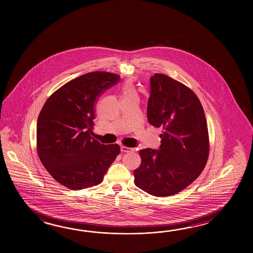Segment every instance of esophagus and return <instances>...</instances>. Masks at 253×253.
Returning a JSON list of instances; mask_svg holds the SVG:
<instances>
[{"label":"esophagus","mask_w":253,"mask_h":253,"mask_svg":"<svg viewBox=\"0 0 253 253\" xmlns=\"http://www.w3.org/2000/svg\"><path fill=\"white\" fill-rule=\"evenodd\" d=\"M132 151H134L133 148H130V147H127V146H124V145H122V146H121V152H124V153H129V152H132Z\"/></svg>","instance_id":"1"}]
</instances>
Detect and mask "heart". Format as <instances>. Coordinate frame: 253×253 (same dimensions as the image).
I'll use <instances>...</instances> for the list:
<instances>
[{"label":"heart","instance_id":"heart-1","mask_svg":"<svg viewBox=\"0 0 253 253\" xmlns=\"http://www.w3.org/2000/svg\"><path fill=\"white\" fill-rule=\"evenodd\" d=\"M132 97H136V92L134 90V86H132V84L127 83L123 87V98Z\"/></svg>","mask_w":253,"mask_h":253}]
</instances>
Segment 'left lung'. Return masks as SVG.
<instances>
[{
  "label": "left lung",
  "instance_id": "obj_1",
  "mask_svg": "<svg viewBox=\"0 0 253 253\" xmlns=\"http://www.w3.org/2000/svg\"><path fill=\"white\" fill-rule=\"evenodd\" d=\"M147 119L163 127L159 150L139 151L134 183L154 196L177 194L194 182L209 156V134L199 98L183 83L156 73L150 78Z\"/></svg>",
  "mask_w": 253,
  "mask_h": 253
}]
</instances>
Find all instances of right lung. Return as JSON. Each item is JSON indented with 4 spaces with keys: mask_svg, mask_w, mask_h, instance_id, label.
<instances>
[{
    "mask_svg": "<svg viewBox=\"0 0 253 253\" xmlns=\"http://www.w3.org/2000/svg\"><path fill=\"white\" fill-rule=\"evenodd\" d=\"M119 80L104 71L80 76L54 92L39 115V157L49 174L70 190L101 183L119 156V145L100 144L92 129L97 98Z\"/></svg>",
    "mask_w": 253,
    "mask_h": 253,
    "instance_id": "obj_1",
    "label": "right lung"
}]
</instances>
